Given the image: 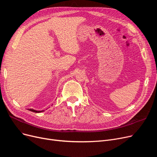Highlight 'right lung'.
<instances>
[{"instance_id":"1","label":"right lung","mask_w":157,"mask_h":157,"mask_svg":"<svg viewBox=\"0 0 157 157\" xmlns=\"http://www.w3.org/2000/svg\"><path fill=\"white\" fill-rule=\"evenodd\" d=\"M29 110H30V111H32V112H33V113H41V112H43V110H42V111H38V110H35L32 109H29Z\"/></svg>"}]
</instances>
